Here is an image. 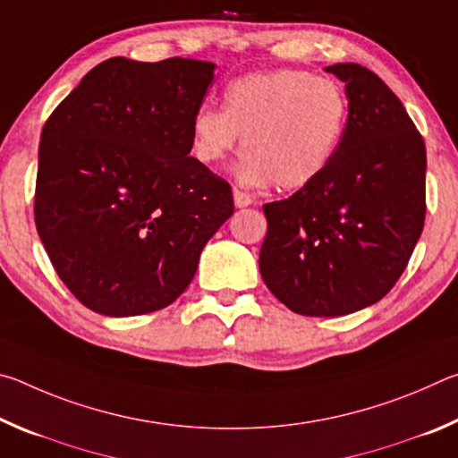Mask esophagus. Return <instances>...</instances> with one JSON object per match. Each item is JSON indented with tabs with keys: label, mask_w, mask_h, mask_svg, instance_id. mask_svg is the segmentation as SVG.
Masks as SVG:
<instances>
[{
	"label": "esophagus",
	"mask_w": 458,
	"mask_h": 458,
	"mask_svg": "<svg viewBox=\"0 0 458 458\" xmlns=\"http://www.w3.org/2000/svg\"><path fill=\"white\" fill-rule=\"evenodd\" d=\"M252 198L248 196L246 191H240V190H234V204H236V208H246V206H250L252 204Z\"/></svg>",
	"instance_id": "1"
}]
</instances>
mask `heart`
Listing matches in <instances>:
<instances>
[{"mask_svg": "<svg viewBox=\"0 0 458 458\" xmlns=\"http://www.w3.org/2000/svg\"><path fill=\"white\" fill-rule=\"evenodd\" d=\"M347 114L344 89L325 76L297 68L244 74L224 90L222 111L204 105L193 113L191 153L201 165H216L240 135V182L301 190L335 157Z\"/></svg>", "mask_w": 458, "mask_h": 458, "instance_id": "heart-1", "label": "heart"}]
</instances>
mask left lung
I'll use <instances>...</instances> for the list:
<instances>
[{
	"label": "left lung",
	"mask_w": 458,
	"mask_h": 458,
	"mask_svg": "<svg viewBox=\"0 0 458 458\" xmlns=\"http://www.w3.org/2000/svg\"><path fill=\"white\" fill-rule=\"evenodd\" d=\"M325 71L345 82L350 114L313 183L262 206L260 275L291 311L339 317L386 297L424 228L426 147L400 98L366 66Z\"/></svg>",
	"instance_id": "8db88e82"
}]
</instances>
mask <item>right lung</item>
Masks as SVG:
<instances>
[{"instance_id": "add662e5", "label": "right lung", "mask_w": 458, "mask_h": 458, "mask_svg": "<svg viewBox=\"0 0 458 458\" xmlns=\"http://www.w3.org/2000/svg\"><path fill=\"white\" fill-rule=\"evenodd\" d=\"M191 58H108L54 108L38 151L34 220L54 270L90 311L172 305L234 214L226 180L191 151L214 81Z\"/></svg>"}]
</instances>
